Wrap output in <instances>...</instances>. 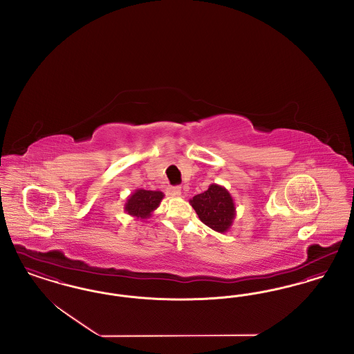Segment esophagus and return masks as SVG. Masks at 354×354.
<instances>
[{"label":"esophagus","instance_id":"esophagus-1","mask_svg":"<svg viewBox=\"0 0 354 354\" xmlns=\"http://www.w3.org/2000/svg\"><path fill=\"white\" fill-rule=\"evenodd\" d=\"M169 195L175 196V198H179L182 195V188L179 185H175V187H169Z\"/></svg>","mask_w":354,"mask_h":354}]
</instances>
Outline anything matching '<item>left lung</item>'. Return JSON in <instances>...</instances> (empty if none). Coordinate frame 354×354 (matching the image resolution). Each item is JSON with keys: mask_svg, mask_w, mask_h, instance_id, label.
Returning <instances> with one entry per match:
<instances>
[{"mask_svg": "<svg viewBox=\"0 0 354 354\" xmlns=\"http://www.w3.org/2000/svg\"><path fill=\"white\" fill-rule=\"evenodd\" d=\"M189 204L205 225L220 234L227 232L235 220V202L223 185H209L207 191L189 199Z\"/></svg>", "mask_w": 354, "mask_h": 354, "instance_id": "1", "label": "left lung"}]
</instances>
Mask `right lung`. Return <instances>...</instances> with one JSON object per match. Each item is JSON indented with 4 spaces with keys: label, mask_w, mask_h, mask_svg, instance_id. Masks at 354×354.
Returning <instances> with one entry per match:
<instances>
[{
    "label": "right lung",
    "mask_w": 354,
    "mask_h": 354,
    "mask_svg": "<svg viewBox=\"0 0 354 354\" xmlns=\"http://www.w3.org/2000/svg\"><path fill=\"white\" fill-rule=\"evenodd\" d=\"M165 194L160 191L149 189H135L127 198L124 204V211L136 219L143 220L151 218V214L159 207Z\"/></svg>",
    "instance_id": "add662e5"
}]
</instances>
